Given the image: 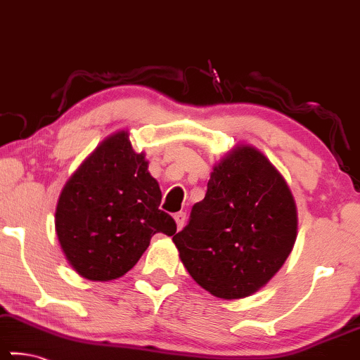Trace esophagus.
<instances>
[{"mask_svg":"<svg viewBox=\"0 0 360 360\" xmlns=\"http://www.w3.org/2000/svg\"><path fill=\"white\" fill-rule=\"evenodd\" d=\"M174 219H175V222H176V229H180L185 226V221H186V214L185 212H176V214L174 216Z\"/></svg>","mask_w":360,"mask_h":360,"instance_id":"1","label":"esophagus"}]
</instances>
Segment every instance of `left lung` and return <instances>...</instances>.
Instances as JSON below:
<instances>
[{
    "label": "left lung",
    "mask_w": 360,
    "mask_h": 360,
    "mask_svg": "<svg viewBox=\"0 0 360 360\" xmlns=\"http://www.w3.org/2000/svg\"><path fill=\"white\" fill-rule=\"evenodd\" d=\"M295 238L297 206L288 181L262 150L237 144L214 164L205 200L172 240L202 289L236 300L273 279Z\"/></svg>",
    "instance_id": "8db88e82"
}]
</instances>
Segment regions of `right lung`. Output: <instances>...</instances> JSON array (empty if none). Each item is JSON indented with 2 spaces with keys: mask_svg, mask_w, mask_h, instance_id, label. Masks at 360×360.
<instances>
[{
  "mask_svg": "<svg viewBox=\"0 0 360 360\" xmlns=\"http://www.w3.org/2000/svg\"><path fill=\"white\" fill-rule=\"evenodd\" d=\"M158 180L144 153H134L128 129L107 136L66 181L55 231L68 263L89 281L127 274L154 233L174 236L176 224L160 211Z\"/></svg>",
  "mask_w": 360,
  "mask_h": 360,
  "instance_id": "1",
  "label": "right lung"
}]
</instances>
